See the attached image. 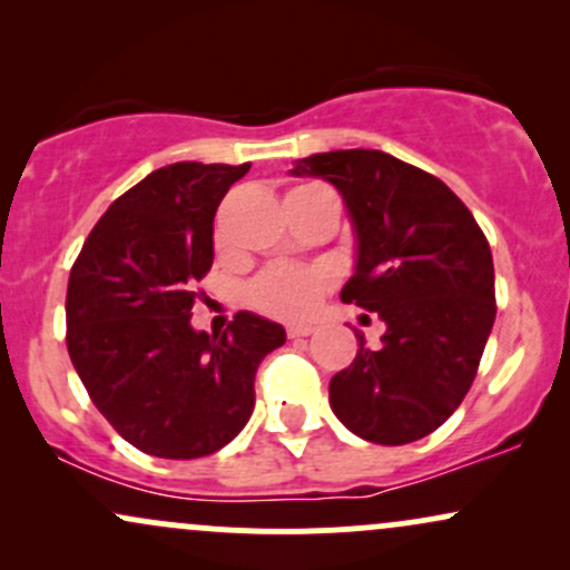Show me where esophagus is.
Masks as SVG:
<instances>
[{"label":"esophagus","instance_id":"obj_1","mask_svg":"<svg viewBox=\"0 0 570 570\" xmlns=\"http://www.w3.org/2000/svg\"><path fill=\"white\" fill-rule=\"evenodd\" d=\"M313 332V326L311 324H292V326H286V335L289 337H307Z\"/></svg>","mask_w":570,"mask_h":570}]
</instances>
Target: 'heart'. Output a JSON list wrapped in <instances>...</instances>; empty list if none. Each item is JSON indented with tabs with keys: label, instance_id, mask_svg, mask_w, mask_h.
Listing matches in <instances>:
<instances>
[{
	"label": "heart",
	"instance_id": "heart-1",
	"mask_svg": "<svg viewBox=\"0 0 570 570\" xmlns=\"http://www.w3.org/2000/svg\"><path fill=\"white\" fill-rule=\"evenodd\" d=\"M311 189V187H299ZM326 286V276L313 267L276 265L267 267L248 286V299L276 318H303L318 305Z\"/></svg>",
	"mask_w": 570,
	"mask_h": 570
}]
</instances>
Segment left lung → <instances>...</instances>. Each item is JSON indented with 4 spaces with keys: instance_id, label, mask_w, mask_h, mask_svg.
<instances>
[{
    "instance_id": "obj_1",
    "label": "left lung",
    "mask_w": 570,
    "mask_h": 570,
    "mask_svg": "<svg viewBox=\"0 0 570 570\" xmlns=\"http://www.w3.org/2000/svg\"><path fill=\"white\" fill-rule=\"evenodd\" d=\"M343 195L356 259L340 299L377 313L385 332L330 381L337 421L375 444L440 429L480 367L495 322L493 254L472 212L444 181L381 149L294 160Z\"/></svg>"
}]
</instances>
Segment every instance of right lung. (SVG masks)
<instances>
[{
    "label": "right lung",
    "mask_w": 570,
    "mask_h": 570,
    "mask_svg": "<svg viewBox=\"0 0 570 570\" xmlns=\"http://www.w3.org/2000/svg\"><path fill=\"white\" fill-rule=\"evenodd\" d=\"M252 163H171L107 208L69 276L67 345L90 399L155 458L212 455L254 410V375L284 326L240 311L222 335L189 324L214 263V214Z\"/></svg>",
    "instance_id": "1"
}]
</instances>
